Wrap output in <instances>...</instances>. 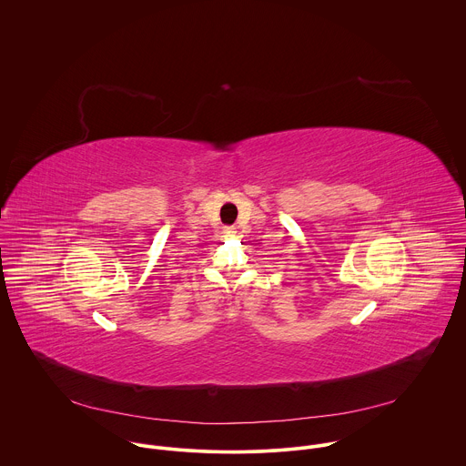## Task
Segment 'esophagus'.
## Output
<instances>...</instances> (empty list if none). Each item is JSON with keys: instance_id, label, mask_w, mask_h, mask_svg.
Here are the masks:
<instances>
[{"instance_id": "34e87169", "label": "esophagus", "mask_w": 466, "mask_h": 466, "mask_svg": "<svg viewBox=\"0 0 466 466\" xmlns=\"http://www.w3.org/2000/svg\"><path fill=\"white\" fill-rule=\"evenodd\" d=\"M235 233H237V231H235V228H233V226L224 228V235H226V237H235Z\"/></svg>"}]
</instances>
